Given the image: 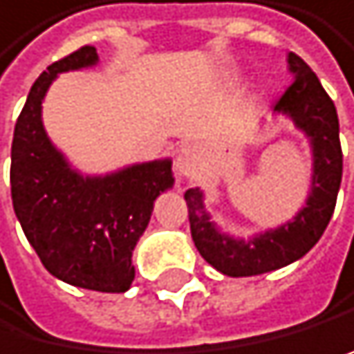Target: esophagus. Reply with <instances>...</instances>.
I'll use <instances>...</instances> for the list:
<instances>
[{
	"label": "esophagus",
	"mask_w": 354,
	"mask_h": 354,
	"mask_svg": "<svg viewBox=\"0 0 354 354\" xmlns=\"http://www.w3.org/2000/svg\"><path fill=\"white\" fill-rule=\"evenodd\" d=\"M177 173L184 175V177H194L199 173V153L197 149L188 144V147H181L179 153H177Z\"/></svg>",
	"instance_id": "34e87169"
}]
</instances>
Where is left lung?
<instances>
[{"instance_id":"obj_1","label":"left lung","mask_w":354,"mask_h":354,"mask_svg":"<svg viewBox=\"0 0 354 354\" xmlns=\"http://www.w3.org/2000/svg\"><path fill=\"white\" fill-rule=\"evenodd\" d=\"M293 83L285 89L274 111L289 115L313 144V184L306 205L293 221L265 234L236 241L214 227L203 207L199 188L186 190L190 234L199 254L216 271L232 278L258 276L302 258L324 234L337 203L342 184V144L335 104L315 72L298 54L289 52Z\"/></svg>"}]
</instances>
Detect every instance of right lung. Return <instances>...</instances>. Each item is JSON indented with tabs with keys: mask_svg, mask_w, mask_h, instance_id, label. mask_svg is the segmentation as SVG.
I'll return each mask as SVG.
<instances>
[{
	"mask_svg": "<svg viewBox=\"0 0 354 354\" xmlns=\"http://www.w3.org/2000/svg\"><path fill=\"white\" fill-rule=\"evenodd\" d=\"M96 61V48L83 46L37 78L15 124L10 192L26 239L52 276L74 287L122 293L136 278L131 254L153 203L173 186V164L149 162L106 177H80L52 147L41 122L43 96L56 74Z\"/></svg>",
	"mask_w": 354,
	"mask_h": 354,
	"instance_id": "obj_1",
	"label": "right lung"
}]
</instances>
